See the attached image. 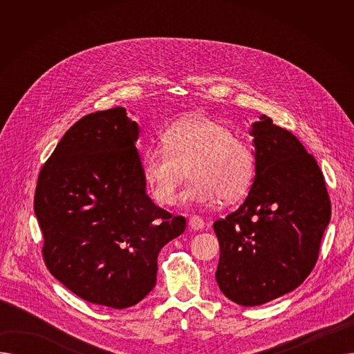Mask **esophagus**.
Instances as JSON below:
<instances>
[{
  "mask_svg": "<svg viewBox=\"0 0 354 354\" xmlns=\"http://www.w3.org/2000/svg\"><path fill=\"white\" fill-rule=\"evenodd\" d=\"M188 224H189V228L194 230V231H199V230H202L203 227H205V222H203V219L199 218V216H196V215H194V216L189 218Z\"/></svg>",
  "mask_w": 354,
  "mask_h": 354,
  "instance_id": "34e87169",
  "label": "esophagus"
}]
</instances>
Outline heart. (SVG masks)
Segmentation results:
<instances>
[{
    "label": "heart",
    "mask_w": 354,
    "mask_h": 354,
    "mask_svg": "<svg viewBox=\"0 0 354 354\" xmlns=\"http://www.w3.org/2000/svg\"><path fill=\"white\" fill-rule=\"evenodd\" d=\"M163 149L147 151L142 159L143 176L155 201L172 205L188 169L194 178L182 194L183 202L208 205L218 196L235 201L254 178L250 147L219 122L189 115L175 122L162 136Z\"/></svg>",
    "instance_id": "b5f03b06"
}]
</instances>
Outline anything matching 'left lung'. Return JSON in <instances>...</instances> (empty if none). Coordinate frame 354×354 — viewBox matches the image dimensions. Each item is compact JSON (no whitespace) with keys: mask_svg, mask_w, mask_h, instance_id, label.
Here are the masks:
<instances>
[{"mask_svg":"<svg viewBox=\"0 0 354 354\" xmlns=\"http://www.w3.org/2000/svg\"><path fill=\"white\" fill-rule=\"evenodd\" d=\"M255 178L244 203L214 222L219 290L254 307L299 287L319 258L331 216L324 176L288 130L263 115L251 124Z\"/></svg>","mask_w":354,"mask_h":354,"instance_id":"8db88e82","label":"left lung"}]
</instances>
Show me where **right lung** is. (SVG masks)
I'll list each match as a JSON object with an SVG mask.
<instances>
[{
    "label": "right lung",
    "instance_id": "1",
    "mask_svg": "<svg viewBox=\"0 0 354 354\" xmlns=\"http://www.w3.org/2000/svg\"><path fill=\"white\" fill-rule=\"evenodd\" d=\"M138 138L124 107L82 118L41 167L34 196L48 271L80 299L118 310L153 290L159 251L187 227L147 196Z\"/></svg>",
    "mask_w": 354,
    "mask_h": 354
}]
</instances>
